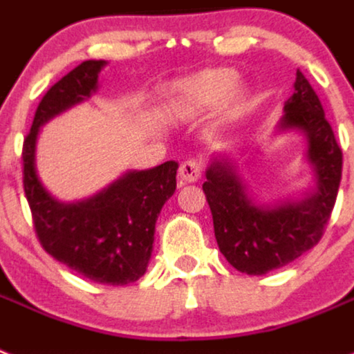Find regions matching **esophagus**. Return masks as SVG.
Returning <instances> with one entry per match:
<instances>
[{"instance_id": "obj_1", "label": "esophagus", "mask_w": 354, "mask_h": 354, "mask_svg": "<svg viewBox=\"0 0 354 354\" xmlns=\"http://www.w3.org/2000/svg\"><path fill=\"white\" fill-rule=\"evenodd\" d=\"M178 176L182 183H194L201 178V163L196 160H187L178 169Z\"/></svg>"}]
</instances>
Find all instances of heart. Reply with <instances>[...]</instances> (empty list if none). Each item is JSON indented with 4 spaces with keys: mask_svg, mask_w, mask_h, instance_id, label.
I'll use <instances>...</instances> for the list:
<instances>
[{
    "mask_svg": "<svg viewBox=\"0 0 354 354\" xmlns=\"http://www.w3.org/2000/svg\"><path fill=\"white\" fill-rule=\"evenodd\" d=\"M236 84V71L227 68L198 71L174 84L167 104L169 111L172 117L187 120L216 108L225 100L228 117H236L246 102V91Z\"/></svg>",
    "mask_w": 354,
    "mask_h": 354,
    "instance_id": "obj_1",
    "label": "heart"
}]
</instances>
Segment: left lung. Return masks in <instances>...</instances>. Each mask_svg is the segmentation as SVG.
I'll list each match as a JSON object with an SVG mask.
<instances>
[{
  "label": "left lung",
  "instance_id": "1",
  "mask_svg": "<svg viewBox=\"0 0 354 354\" xmlns=\"http://www.w3.org/2000/svg\"><path fill=\"white\" fill-rule=\"evenodd\" d=\"M301 133L313 185L301 198L273 203L255 200L239 165L219 151L205 171L203 192L214 219L219 250L234 268L264 275L311 250L322 237L342 178V151L324 117L322 104L301 70H297L292 97L275 135Z\"/></svg>",
  "mask_w": 354,
  "mask_h": 354
}]
</instances>
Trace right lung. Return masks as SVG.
Wrapping results in <instances>:
<instances>
[{
  "label": "right lung",
  "mask_w": 354,
  "mask_h": 354,
  "mask_svg": "<svg viewBox=\"0 0 354 354\" xmlns=\"http://www.w3.org/2000/svg\"><path fill=\"white\" fill-rule=\"evenodd\" d=\"M106 64L84 61L46 91L23 144V185L44 250L93 283L124 286L147 270L156 219L176 191L178 162L169 160L145 171L129 169L102 191L77 201L55 198L35 165L41 127L91 99Z\"/></svg>",
  "instance_id": "right-lung-1"
}]
</instances>
